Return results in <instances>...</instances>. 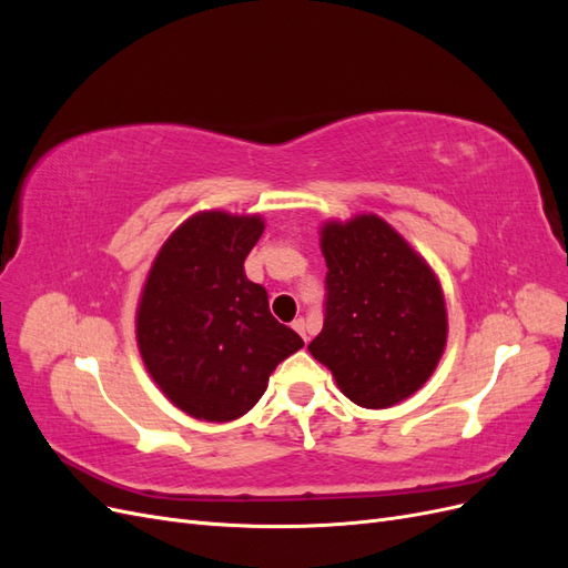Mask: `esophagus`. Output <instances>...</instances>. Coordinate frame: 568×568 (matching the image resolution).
<instances>
[{
	"label": "esophagus",
	"mask_w": 568,
	"mask_h": 568,
	"mask_svg": "<svg viewBox=\"0 0 568 568\" xmlns=\"http://www.w3.org/2000/svg\"><path fill=\"white\" fill-rule=\"evenodd\" d=\"M291 326H294V329L303 336V341L307 343V334H305V329H307V324H305V320L303 317H296L294 322H291Z\"/></svg>",
	"instance_id": "esophagus-1"
}]
</instances>
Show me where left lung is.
<instances>
[{"mask_svg":"<svg viewBox=\"0 0 568 568\" xmlns=\"http://www.w3.org/2000/svg\"><path fill=\"white\" fill-rule=\"evenodd\" d=\"M322 253L324 326L307 351L359 407L409 398L434 374L448 336L436 274L376 215L324 225Z\"/></svg>","mask_w":568,"mask_h":568,"instance_id":"8db88e82","label":"left lung"}]
</instances>
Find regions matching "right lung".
<instances>
[{
    "instance_id": "obj_1",
    "label": "right lung",
    "mask_w": 568,
    "mask_h": 568,
    "mask_svg": "<svg viewBox=\"0 0 568 568\" xmlns=\"http://www.w3.org/2000/svg\"><path fill=\"white\" fill-rule=\"evenodd\" d=\"M265 225L257 215L209 211L163 244L146 277L136 343L173 405L205 422H232L261 400L270 374L303 338L270 313L265 286L244 261Z\"/></svg>"
}]
</instances>
